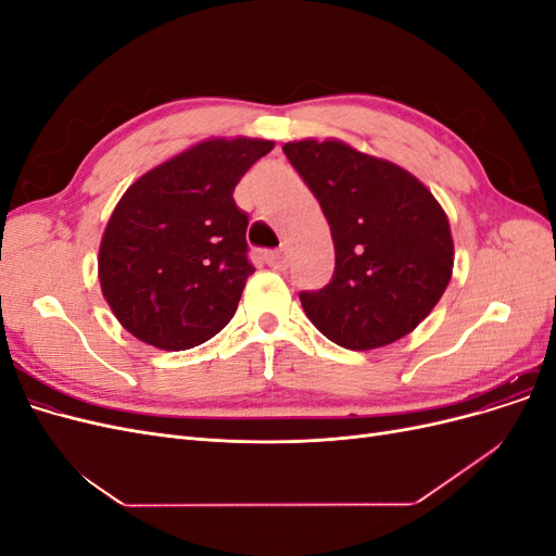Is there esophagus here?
I'll use <instances>...</instances> for the list:
<instances>
[{"label":"esophagus","instance_id":"34e87169","mask_svg":"<svg viewBox=\"0 0 556 556\" xmlns=\"http://www.w3.org/2000/svg\"><path fill=\"white\" fill-rule=\"evenodd\" d=\"M266 262L271 264L274 268H285V266L290 264V250H288V248H280V250L268 252V255H266Z\"/></svg>","mask_w":556,"mask_h":556}]
</instances>
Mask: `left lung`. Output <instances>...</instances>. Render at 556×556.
Masks as SVG:
<instances>
[{
  "mask_svg": "<svg viewBox=\"0 0 556 556\" xmlns=\"http://www.w3.org/2000/svg\"><path fill=\"white\" fill-rule=\"evenodd\" d=\"M282 150L319 201L336 252L327 288L299 294L308 319L348 350L403 339L452 278L454 243L439 199L403 166L341 139H301Z\"/></svg>",
  "mask_w": 556,
  "mask_h": 556,
  "instance_id": "1",
  "label": "left lung"
}]
</instances>
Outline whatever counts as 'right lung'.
Wrapping results in <instances>:
<instances>
[{"instance_id": "right-lung-1", "label": "right lung", "mask_w": 556, "mask_h": 556, "mask_svg": "<svg viewBox=\"0 0 556 556\" xmlns=\"http://www.w3.org/2000/svg\"><path fill=\"white\" fill-rule=\"evenodd\" d=\"M276 143L206 139L134 180L99 243V285L131 336L190 350L227 327L248 276V215L233 204L243 174Z\"/></svg>"}]
</instances>
